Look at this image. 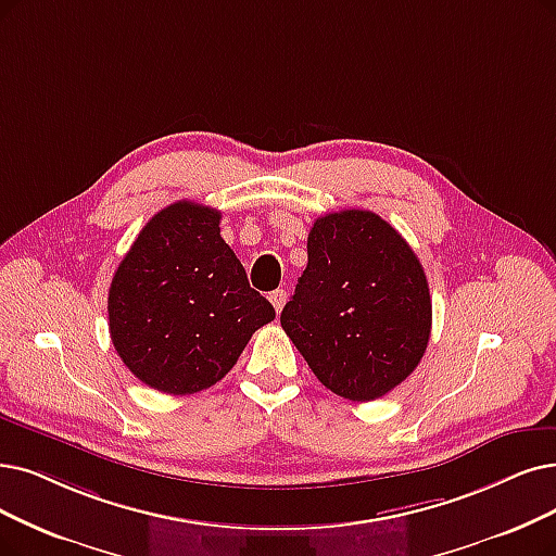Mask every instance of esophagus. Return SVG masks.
<instances>
[{"instance_id": "obj_1", "label": "esophagus", "mask_w": 556, "mask_h": 556, "mask_svg": "<svg viewBox=\"0 0 556 556\" xmlns=\"http://www.w3.org/2000/svg\"><path fill=\"white\" fill-rule=\"evenodd\" d=\"M269 301H271V305L276 307V313H280L282 305H285V301H287L285 290H276V292H271V294H269Z\"/></svg>"}]
</instances>
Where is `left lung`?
Instances as JSON below:
<instances>
[{
    "instance_id": "8db88e82",
    "label": "left lung",
    "mask_w": 556,
    "mask_h": 556,
    "mask_svg": "<svg viewBox=\"0 0 556 556\" xmlns=\"http://www.w3.org/2000/svg\"><path fill=\"white\" fill-rule=\"evenodd\" d=\"M280 324L330 392L374 402L406 381L427 351L429 282L408 241L379 214H326L307 235V266Z\"/></svg>"
}]
</instances>
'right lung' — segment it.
<instances>
[{
  "instance_id": "right-lung-1",
  "label": "right lung",
  "mask_w": 556,
  "mask_h": 556,
  "mask_svg": "<svg viewBox=\"0 0 556 556\" xmlns=\"http://www.w3.org/2000/svg\"><path fill=\"white\" fill-rule=\"evenodd\" d=\"M220 212L180 201L154 214L109 287V332L125 367L166 394L201 392L235 367L276 309L220 237Z\"/></svg>"
}]
</instances>
